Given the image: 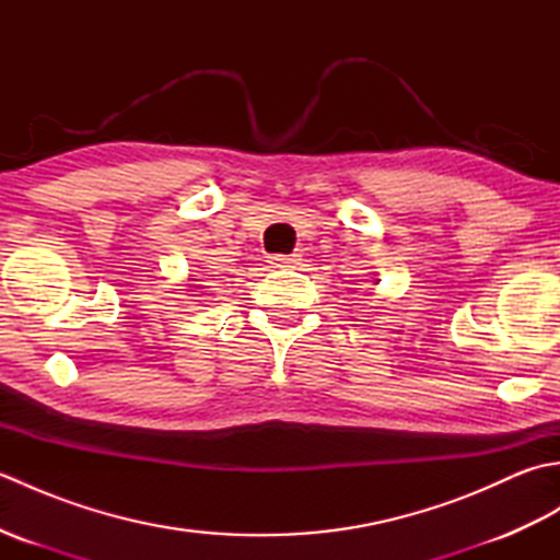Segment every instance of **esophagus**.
<instances>
[{
	"instance_id": "34e87169",
	"label": "esophagus",
	"mask_w": 560,
	"mask_h": 560,
	"mask_svg": "<svg viewBox=\"0 0 560 560\" xmlns=\"http://www.w3.org/2000/svg\"><path fill=\"white\" fill-rule=\"evenodd\" d=\"M269 265H273V267H299L301 255H273V257H269Z\"/></svg>"
}]
</instances>
